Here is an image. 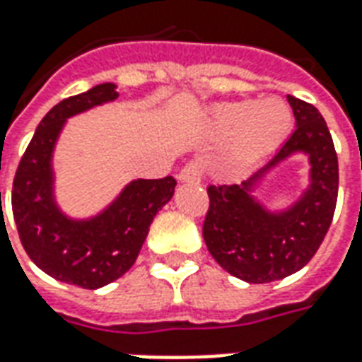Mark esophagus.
I'll return each instance as SVG.
<instances>
[{
	"label": "esophagus",
	"instance_id": "obj_1",
	"mask_svg": "<svg viewBox=\"0 0 362 362\" xmlns=\"http://www.w3.org/2000/svg\"><path fill=\"white\" fill-rule=\"evenodd\" d=\"M202 176H204V168L197 163H188L184 166L178 174V180L186 182V184H199L202 182Z\"/></svg>",
	"mask_w": 362,
	"mask_h": 362
}]
</instances>
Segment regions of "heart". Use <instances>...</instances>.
I'll return each instance as SVG.
<instances>
[{
    "mask_svg": "<svg viewBox=\"0 0 362 362\" xmlns=\"http://www.w3.org/2000/svg\"><path fill=\"white\" fill-rule=\"evenodd\" d=\"M211 126L221 137H233L230 160L238 166H250L287 139L293 112L279 98L264 103L236 100L213 108Z\"/></svg>",
    "mask_w": 362,
    "mask_h": 362,
    "instance_id": "heart-1",
    "label": "heart"
}]
</instances>
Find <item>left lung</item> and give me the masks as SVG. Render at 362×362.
<instances>
[{
	"mask_svg": "<svg viewBox=\"0 0 362 362\" xmlns=\"http://www.w3.org/2000/svg\"><path fill=\"white\" fill-rule=\"evenodd\" d=\"M296 129L273 158L243 184L209 186L204 221L207 250L225 272L246 283H269L303 269L326 236L334 219L339 166L334 139L312 104L287 96ZM293 152L311 160V186L285 212H267L251 196L255 182Z\"/></svg>",
	"mask_w": 362,
	"mask_h": 362,
	"instance_id": "left-lung-1",
	"label": "left lung"
}]
</instances>
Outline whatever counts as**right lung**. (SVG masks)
<instances>
[{
	"instance_id": "right-lung-1",
	"label": "right lung",
	"mask_w": 362,
	"mask_h": 362,
	"mask_svg": "<svg viewBox=\"0 0 362 362\" xmlns=\"http://www.w3.org/2000/svg\"><path fill=\"white\" fill-rule=\"evenodd\" d=\"M116 96V85L103 83L56 104L36 127L13 180V217L28 258L54 279L83 288L104 287L134 266L149 225L176 186L173 176L129 182L93 219H69L59 211L52 170L59 132L67 118Z\"/></svg>"
}]
</instances>
